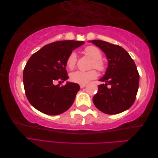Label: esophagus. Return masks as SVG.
<instances>
[{"mask_svg":"<svg viewBox=\"0 0 158 158\" xmlns=\"http://www.w3.org/2000/svg\"><path fill=\"white\" fill-rule=\"evenodd\" d=\"M85 86H86L85 84H81V85H80V88H85Z\"/></svg>","mask_w":158,"mask_h":158,"instance_id":"obj_1","label":"esophagus"}]
</instances>
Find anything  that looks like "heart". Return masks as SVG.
Wrapping results in <instances>:
<instances>
[{
  "mask_svg": "<svg viewBox=\"0 0 158 158\" xmlns=\"http://www.w3.org/2000/svg\"><path fill=\"white\" fill-rule=\"evenodd\" d=\"M85 54L92 59L90 64V69H96L99 72L105 71L106 65L102 60V53L98 48L94 45H89L84 49ZM77 64V56L75 52L70 53L66 60V66L69 70H73L75 68ZM97 77L96 70L92 69L89 71H80L77 70L70 74V80L73 83L79 84H85Z\"/></svg>",
  "mask_w": 158,
  "mask_h": 158,
  "instance_id": "obj_1",
  "label": "heart"
}]
</instances>
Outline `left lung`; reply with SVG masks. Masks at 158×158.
Instances as JSON below:
<instances>
[{
  "label": "left lung",
  "mask_w": 158,
  "mask_h": 158,
  "mask_svg": "<svg viewBox=\"0 0 158 158\" xmlns=\"http://www.w3.org/2000/svg\"><path fill=\"white\" fill-rule=\"evenodd\" d=\"M92 43L105 53L109 62L105 76L100 79L106 83L98 86L94 104L106 114L122 113L133 105L138 92L139 74L135 63L121 46L100 40Z\"/></svg>",
  "instance_id": "1"
}]
</instances>
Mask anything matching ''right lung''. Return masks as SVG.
I'll return each instance as SVG.
<instances>
[{
	"instance_id": "add662e5",
	"label": "right lung",
	"mask_w": 158,
	"mask_h": 158,
	"mask_svg": "<svg viewBox=\"0 0 158 158\" xmlns=\"http://www.w3.org/2000/svg\"><path fill=\"white\" fill-rule=\"evenodd\" d=\"M84 41H60L49 43L35 52L28 60L23 72L26 98L32 106L47 115H59L68 110L80 88L77 83L64 82L69 78L67 57Z\"/></svg>"
}]
</instances>
